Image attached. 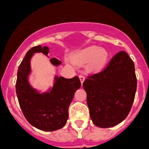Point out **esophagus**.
<instances>
[{"mask_svg":"<svg viewBox=\"0 0 149 149\" xmlns=\"http://www.w3.org/2000/svg\"><path fill=\"white\" fill-rule=\"evenodd\" d=\"M79 79H80V81H81V83L83 84V82H84V79H85V77H84V75L79 74Z\"/></svg>","mask_w":149,"mask_h":149,"instance_id":"obj_1","label":"esophagus"}]
</instances>
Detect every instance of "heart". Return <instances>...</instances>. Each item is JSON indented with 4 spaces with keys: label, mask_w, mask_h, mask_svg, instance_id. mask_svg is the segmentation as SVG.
<instances>
[{
    "label": "heart",
    "mask_w": 149,
    "mask_h": 149,
    "mask_svg": "<svg viewBox=\"0 0 149 149\" xmlns=\"http://www.w3.org/2000/svg\"><path fill=\"white\" fill-rule=\"evenodd\" d=\"M107 58L108 53L106 50L97 46H91L76 54L73 59L79 63L90 62V67L92 70H98L104 67Z\"/></svg>",
    "instance_id": "heart-1"
}]
</instances>
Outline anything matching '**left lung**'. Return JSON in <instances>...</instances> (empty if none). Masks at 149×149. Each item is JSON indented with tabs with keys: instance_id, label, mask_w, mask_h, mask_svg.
<instances>
[{
	"instance_id": "8db88e82",
	"label": "left lung",
	"mask_w": 149,
	"mask_h": 149,
	"mask_svg": "<svg viewBox=\"0 0 149 149\" xmlns=\"http://www.w3.org/2000/svg\"><path fill=\"white\" fill-rule=\"evenodd\" d=\"M93 123L100 127L118 125L128 115L137 89L134 64L125 51L112 57L104 70L83 84Z\"/></svg>"
}]
</instances>
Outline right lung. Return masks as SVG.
<instances>
[{"instance_id": "add662e5", "label": "right lung", "mask_w": 149, "mask_h": 149, "mask_svg": "<svg viewBox=\"0 0 149 149\" xmlns=\"http://www.w3.org/2000/svg\"><path fill=\"white\" fill-rule=\"evenodd\" d=\"M49 51L48 47H42L39 45L27 52L18 66L15 86L17 100L24 118L34 127L45 132L56 131L65 126L70 103L76 91L81 86L78 77L71 79L56 77L49 93L40 94L31 88L28 82L31 56L35 52H42L47 56ZM51 62L55 65L61 63V61L56 58H52Z\"/></svg>"}]
</instances>
